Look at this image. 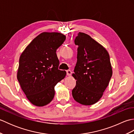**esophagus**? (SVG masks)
Wrapping results in <instances>:
<instances>
[{
  "mask_svg": "<svg viewBox=\"0 0 134 134\" xmlns=\"http://www.w3.org/2000/svg\"><path fill=\"white\" fill-rule=\"evenodd\" d=\"M66 72H67V75H68V76H70L71 75V74H72L71 71H70V70H67Z\"/></svg>",
  "mask_w": 134,
  "mask_h": 134,
  "instance_id": "34e87169",
  "label": "esophagus"
}]
</instances>
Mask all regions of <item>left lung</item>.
Returning <instances> with one entry per match:
<instances>
[{
  "label": "left lung",
  "instance_id": "left-lung-1",
  "mask_svg": "<svg viewBox=\"0 0 134 134\" xmlns=\"http://www.w3.org/2000/svg\"><path fill=\"white\" fill-rule=\"evenodd\" d=\"M75 44L78 46L77 62L72 75L76 81L72 95L82 105L94 104L102 97L112 75L109 55L86 33L79 32Z\"/></svg>",
  "mask_w": 134,
  "mask_h": 134
}]
</instances>
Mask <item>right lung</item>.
<instances>
[{"instance_id": "right-lung-1", "label": "right lung", "mask_w": 134, "mask_h": 134, "mask_svg": "<svg viewBox=\"0 0 134 134\" xmlns=\"http://www.w3.org/2000/svg\"><path fill=\"white\" fill-rule=\"evenodd\" d=\"M66 37L58 32H42L34 38L19 58L17 79L26 98L37 107L49 104L55 86L63 79L65 71L58 70L56 49Z\"/></svg>"}]
</instances>
